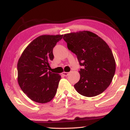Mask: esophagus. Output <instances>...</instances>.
<instances>
[{
	"label": "esophagus",
	"instance_id": "1",
	"mask_svg": "<svg viewBox=\"0 0 130 130\" xmlns=\"http://www.w3.org/2000/svg\"><path fill=\"white\" fill-rule=\"evenodd\" d=\"M68 74H69V73L68 72H63L62 73V75H63L64 76H68Z\"/></svg>",
	"mask_w": 130,
	"mask_h": 130
}]
</instances>
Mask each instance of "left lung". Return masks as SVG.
Segmentation results:
<instances>
[{
    "mask_svg": "<svg viewBox=\"0 0 130 130\" xmlns=\"http://www.w3.org/2000/svg\"><path fill=\"white\" fill-rule=\"evenodd\" d=\"M63 39L83 67L79 71L80 80L74 85L77 92L87 97L103 93L111 84L116 69L115 59L108 45L88 31L65 34Z\"/></svg>",
    "mask_w": 130,
    "mask_h": 130,
    "instance_id": "1",
    "label": "left lung"
}]
</instances>
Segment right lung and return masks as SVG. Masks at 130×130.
Masks as SVG:
<instances>
[{
	"label": "right lung",
	"mask_w": 130,
	"mask_h": 130,
	"mask_svg": "<svg viewBox=\"0 0 130 130\" xmlns=\"http://www.w3.org/2000/svg\"><path fill=\"white\" fill-rule=\"evenodd\" d=\"M63 35H44L34 39L24 50L17 65L18 81L22 91L39 103L51 101L57 92L61 76L48 71L53 50Z\"/></svg>",
	"instance_id": "add662e5"
}]
</instances>
